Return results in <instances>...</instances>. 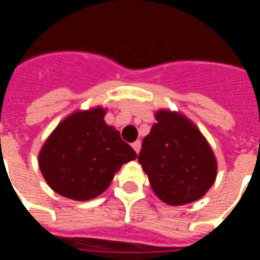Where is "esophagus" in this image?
I'll return each instance as SVG.
<instances>
[{"instance_id": "esophagus-1", "label": "esophagus", "mask_w": 260, "mask_h": 260, "mask_svg": "<svg viewBox=\"0 0 260 260\" xmlns=\"http://www.w3.org/2000/svg\"><path fill=\"white\" fill-rule=\"evenodd\" d=\"M141 146H142L141 141H136V142H134V143H132V147H134V150H135L136 153L141 152Z\"/></svg>"}]
</instances>
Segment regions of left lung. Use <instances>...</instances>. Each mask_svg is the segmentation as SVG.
Masks as SVG:
<instances>
[{
    "label": "left lung",
    "instance_id": "1",
    "mask_svg": "<svg viewBox=\"0 0 260 260\" xmlns=\"http://www.w3.org/2000/svg\"><path fill=\"white\" fill-rule=\"evenodd\" d=\"M156 119L138 156L152 189L173 206L198 201L216 180L212 149L195 125L180 114L160 110Z\"/></svg>",
    "mask_w": 260,
    "mask_h": 260
}]
</instances>
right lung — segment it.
I'll return each mask as SVG.
<instances>
[{"label":"right lung","instance_id":"right-lung-1","mask_svg":"<svg viewBox=\"0 0 260 260\" xmlns=\"http://www.w3.org/2000/svg\"><path fill=\"white\" fill-rule=\"evenodd\" d=\"M104 114L97 107L69 115L42 147V174L59 195L93 199L107 189L122 164L136 158L118 131L104 122Z\"/></svg>","mask_w":260,"mask_h":260}]
</instances>
